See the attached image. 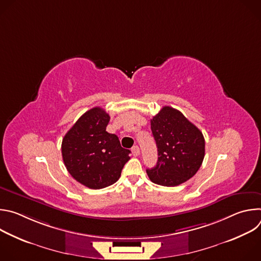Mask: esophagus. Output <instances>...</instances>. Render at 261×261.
<instances>
[{
  "label": "esophagus",
  "mask_w": 261,
  "mask_h": 261,
  "mask_svg": "<svg viewBox=\"0 0 261 261\" xmlns=\"http://www.w3.org/2000/svg\"><path fill=\"white\" fill-rule=\"evenodd\" d=\"M131 152H132V154H133V156H138L139 155V153H140V151H139V147L137 146V145H134L132 148H131Z\"/></svg>",
  "instance_id": "obj_1"
}]
</instances>
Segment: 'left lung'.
<instances>
[{
	"label": "left lung",
	"instance_id": "1",
	"mask_svg": "<svg viewBox=\"0 0 261 261\" xmlns=\"http://www.w3.org/2000/svg\"><path fill=\"white\" fill-rule=\"evenodd\" d=\"M158 148L155 167L146 169L150 179L165 187H174L191 178L204 158V137L180 111L164 106L151 120Z\"/></svg>",
	"mask_w": 261,
	"mask_h": 261
}]
</instances>
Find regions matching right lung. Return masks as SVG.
<instances>
[{
  "label": "right lung",
  "instance_id": "add662e5",
  "mask_svg": "<svg viewBox=\"0 0 261 261\" xmlns=\"http://www.w3.org/2000/svg\"><path fill=\"white\" fill-rule=\"evenodd\" d=\"M109 119L103 108L94 107L77 120L62 141L67 170L91 189L115 184L130 159L131 152L121 146L119 137L106 131Z\"/></svg>",
  "mask_w": 261,
  "mask_h": 261
}]
</instances>
